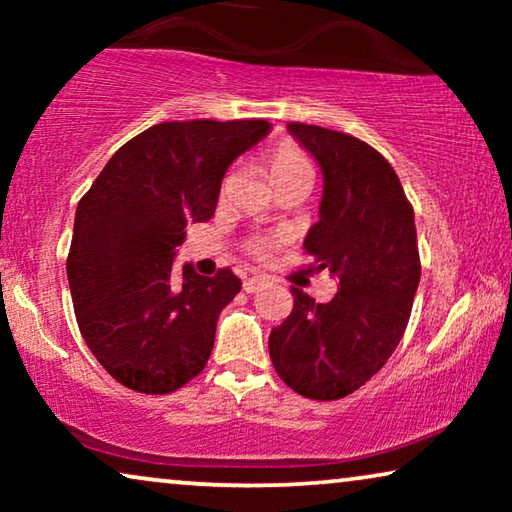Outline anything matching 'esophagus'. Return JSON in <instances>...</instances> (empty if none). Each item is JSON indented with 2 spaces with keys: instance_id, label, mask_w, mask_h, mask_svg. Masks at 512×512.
Instances as JSON below:
<instances>
[{
  "instance_id": "esophagus-1",
  "label": "esophagus",
  "mask_w": 512,
  "mask_h": 512,
  "mask_svg": "<svg viewBox=\"0 0 512 512\" xmlns=\"http://www.w3.org/2000/svg\"><path fill=\"white\" fill-rule=\"evenodd\" d=\"M263 284H265V277H247V279H244V291L254 293V291L261 289Z\"/></svg>"
}]
</instances>
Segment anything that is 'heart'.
Listing matches in <instances>:
<instances>
[{"instance_id":"1","label":"heart","mask_w":512,"mask_h":512,"mask_svg":"<svg viewBox=\"0 0 512 512\" xmlns=\"http://www.w3.org/2000/svg\"><path fill=\"white\" fill-rule=\"evenodd\" d=\"M265 165H268L270 181L275 184V188L286 184V181H293L298 177H305V174H312V167H310V163H307V158L296 149V146H291V144L275 146V149L268 153V158H265ZM249 251L256 258H268L272 251V242H268V240L254 242V244H249Z\"/></svg>"}]
</instances>
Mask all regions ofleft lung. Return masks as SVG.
Here are the masks:
<instances>
[{
    "label": "left lung",
    "mask_w": 512,
    "mask_h": 512,
    "mask_svg": "<svg viewBox=\"0 0 512 512\" xmlns=\"http://www.w3.org/2000/svg\"><path fill=\"white\" fill-rule=\"evenodd\" d=\"M286 128L324 174L319 221L303 244L338 293L314 303L293 286V310L270 333V359L300 396L335 401L366 384L403 338L422 275L415 212L373 146L319 125Z\"/></svg>",
    "instance_id": "left-lung-1"
}]
</instances>
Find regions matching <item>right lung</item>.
<instances>
[{
  "label": "right lung",
  "mask_w": 512,
  "mask_h": 512,
  "mask_svg": "<svg viewBox=\"0 0 512 512\" xmlns=\"http://www.w3.org/2000/svg\"><path fill=\"white\" fill-rule=\"evenodd\" d=\"M268 121L158 123L123 144L76 207L67 279L81 335L132 391L170 394L205 368L242 289L228 268H172L188 223L209 221L233 160Z\"/></svg>",
  "instance_id": "obj_1"
}]
</instances>
